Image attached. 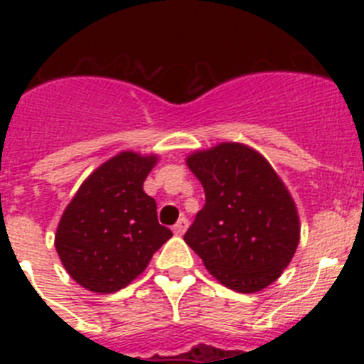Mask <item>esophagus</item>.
Listing matches in <instances>:
<instances>
[{
    "label": "esophagus",
    "mask_w": 364,
    "mask_h": 364,
    "mask_svg": "<svg viewBox=\"0 0 364 364\" xmlns=\"http://www.w3.org/2000/svg\"><path fill=\"white\" fill-rule=\"evenodd\" d=\"M188 226H189L188 218L182 217L178 222H176L175 226H173V233H175V235H184L186 230H188Z\"/></svg>",
    "instance_id": "34e87169"
}]
</instances>
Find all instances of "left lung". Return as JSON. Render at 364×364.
<instances>
[{
  "label": "left lung",
  "mask_w": 364,
  "mask_h": 364,
  "mask_svg": "<svg viewBox=\"0 0 364 364\" xmlns=\"http://www.w3.org/2000/svg\"><path fill=\"white\" fill-rule=\"evenodd\" d=\"M205 204L184 240L208 272L240 294L281 277L297 250L299 215L290 191L252 147L222 142L188 156Z\"/></svg>",
  "instance_id": "left-lung-1"
}]
</instances>
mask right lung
Returning a JSON list of instances; mask_svg holds the SVG:
<instances>
[{"instance_id": "right-lung-1", "label": "right lung", "mask_w": 364, "mask_h": 364, "mask_svg": "<svg viewBox=\"0 0 364 364\" xmlns=\"http://www.w3.org/2000/svg\"><path fill=\"white\" fill-rule=\"evenodd\" d=\"M156 160L122 151L87 176L63 211L54 246L67 273L87 290L125 288L173 237L159 224L154 198L144 191Z\"/></svg>"}]
</instances>
